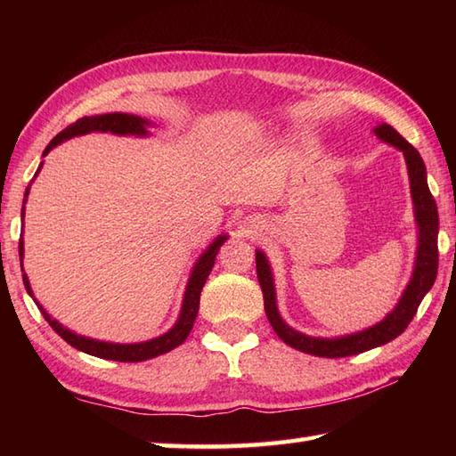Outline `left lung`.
I'll return each mask as SVG.
<instances>
[{
	"label": "left lung",
	"instance_id": "8db88e82",
	"mask_svg": "<svg viewBox=\"0 0 456 456\" xmlns=\"http://www.w3.org/2000/svg\"><path fill=\"white\" fill-rule=\"evenodd\" d=\"M374 134L380 141L390 142L395 149H400L405 157V164H408L415 221H418V229H419L418 256H415L411 280L408 288L403 289L398 305H395L380 323L372 325L370 329H364V331L337 337V338L307 337L304 333L294 331V329L286 325L284 319L280 317L278 307H276L274 280H273V273H270V265L265 253L256 250V276H258L260 288H263L266 317L276 331V335L282 338L286 345L296 348V351H302L314 356H323V358H341V356H351V354L370 351L374 346L394 341L395 337L402 335L405 329H408L415 312H418L421 299L429 292L431 286L435 284V278H437L439 213H437V203H435L428 186V172H425L423 159L398 131L390 127L388 123L378 125L374 129Z\"/></svg>",
	"mask_w": 456,
	"mask_h": 456
}]
</instances>
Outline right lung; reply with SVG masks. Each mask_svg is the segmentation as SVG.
I'll use <instances>...</instances> for the list:
<instances>
[{"mask_svg": "<svg viewBox=\"0 0 456 456\" xmlns=\"http://www.w3.org/2000/svg\"><path fill=\"white\" fill-rule=\"evenodd\" d=\"M147 125L149 121L137 118V115H129V113H105V115H94V118H82L76 123H72L70 127H66L62 133H58L56 137L48 142V147L45 149L43 157H46L51 149H54L56 144H61L62 141L76 137V134H86V133H92V131H103V133H115V134H137V137H144L147 134ZM43 167V162H41ZM38 167V168H41ZM38 172V170H37ZM28 196V188L25 191V198ZM27 200H23L25 203ZM25 216V206L21 211V217ZM225 235H219L213 243L209 245V248L206 250L200 256V260L196 263L191 270V276L188 280V286H186V294H183V304H182V312L176 325H174L168 333H164L157 338H151V341H144V343H133V345H119V343H103V341H95V338H88V337H82V335H76L72 333L70 329L62 327L61 323L48 315L43 305L37 302L38 309H41L45 319L48 322L54 331L61 335L68 345H72L74 348H78L82 353H88L94 356H100V358H108V361H119V362H141V361H149V358H154L159 354H164L172 351V348L180 346L183 341H186L193 322H196V315H198V309H200V294H201V288L206 284V280L211 273L213 265H216V256H217V250L223 245V240H225ZM19 260H23V237L19 239ZM23 266V263H21ZM23 284L28 296H33V289L31 284H28L27 274H23Z\"/></svg>", "mask_w": 456, "mask_h": 456, "instance_id": "add662e5", "label": "right lung"}]
</instances>
